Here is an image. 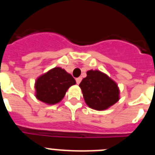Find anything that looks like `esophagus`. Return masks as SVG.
<instances>
[{
  "mask_svg": "<svg viewBox=\"0 0 155 155\" xmlns=\"http://www.w3.org/2000/svg\"><path fill=\"white\" fill-rule=\"evenodd\" d=\"M81 80H82V78H81V77H79V78H76L77 84H80L81 81Z\"/></svg>",
  "mask_w": 155,
  "mask_h": 155,
  "instance_id": "esophagus-1",
  "label": "esophagus"
}]
</instances>
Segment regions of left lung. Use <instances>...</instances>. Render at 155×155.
I'll return each mask as SVG.
<instances>
[{
	"label": "left lung",
	"instance_id": "obj_1",
	"mask_svg": "<svg viewBox=\"0 0 155 155\" xmlns=\"http://www.w3.org/2000/svg\"><path fill=\"white\" fill-rule=\"evenodd\" d=\"M84 99L90 108L105 110L120 99L117 84L99 71H87V77L79 84Z\"/></svg>",
	"mask_w": 155,
	"mask_h": 155
}]
</instances>
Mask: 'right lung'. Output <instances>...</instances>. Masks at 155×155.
<instances>
[{"label": "right lung", "mask_w": 155, "mask_h": 155, "mask_svg": "<svg viewBox=\"0 0 155 155\" xmlns=\"http://www.w3.org/2000/svg\"><path fill=\"white\" fill-rule=\"evenodd\" d=\"M75 84L74 78L65 70L54 68L37 78L35 97L48 105H54L61 102L68 88Z\"/></svg>", "instance_id": "1"}]
</instances>
